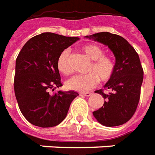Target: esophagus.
<instances>
[{
	"label": "esophagus",
	"mask_w": 155,
	"mask_h": 155,
	"mask_svg": "<svg viewBox=\"0 0 155 155\" xmlns=\"http://www.w3.org/2000/svg\"><path fill=\"white\" fill-rule=\"evenodd\" d=\"M80 95H82V96H86V97H89V96L92 95V93H91V92H84V93H80Z\"/></svg>",
	"instance_id": "34e87169"
}]
</instances>
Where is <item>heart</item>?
Here are the masks:
<instances>
[{
	"instance_id": "1",
	"label": "heart",
	"mask_w": 155,
	"mask_h": 155,
	"mask_svg": "<svg viewBox=\"0 0 155 155\" xmlns=\"http://www.w3.org/2000/svg\"><path fill=\"white\" fill-rule=\"evenodd\" d=\"M81 51L87 58L92 60L87 67V74L75 75L67 81V87L72 90L85 92L93 88L99 82L107 83L114 77L116 69V64L114 58L104 54V49L93 43L83 45ZM57 68L60 73L68 75L71 72L69 63V51L65 49L60 53L57 60Z\"/></svg>"
}]
</instances>
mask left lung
I'll list each match as a JSON object with an SVG mask.
<instances>
[{
    "label": "left lung",
    "mask_w": 155,
    "mask_h": 155,
    "mask_svg": "<svg viewBox=\"0 0 155 155\" xmlns=\"http://www.w3.org/2000/svg\"><path fill=\"white\" fill-rule=\"evenodd\" d=\"M86 37L107 46L116 59L114 77L104 85V90L95 91L105 100L103 107L93 112V116L107 127L124 124L134 114L140 98L143 70L139 55L124 37L116 34L104 31Z\"/></svg>",
    "instance_id": "left-lung-1"
}]
</instances>
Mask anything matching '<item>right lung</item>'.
I'll return each mask as SVG.
<instances>
[{
  "label": "right lung",
  "instance_id": "1",
  "mask_svg": "<svg viewBox=\"0 0 155 155\" xmlns=\"http://www.w3.org/2000/svg\"><path fill=\"white\" fill-rule=\"evenodd\" d=\"M79 37L51 32L37 35L23 46L16 61L14 90L23 116L41 128L57 126L68 114L78 95L74 91H49L62 86L57 68L58 56Z\"/></svg>",
  "mask_w": 155,
  "mask_h": 155
}]
</instances>
